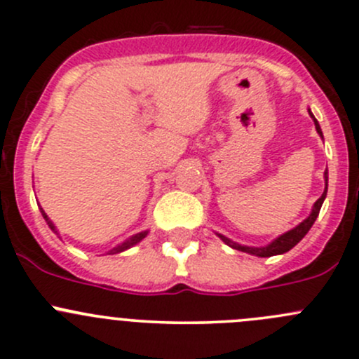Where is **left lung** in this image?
<instances>
[{"mask_svg": "<svg viewBox=\"0 0 359 359\" xmlns=\"http://www.w3.org/2000/svg\"><path fill=\"white\" fill-rule=\"evenodd\" d=\"M308 114H310L311 119H313L315 130H317V133L323 138L322 128H320L318 121H317V119H315L313 113H311V111L308 109ZM323 180H325V190H323L322 196H320L317 202L313 203L310 215H308V217L304 219L303 222H299L298 226L292 227V229H289L287 233H284V234H280V236H277L276 240H272L271 243H269V245H265V246H246V245H240V243L229 240V238L224 236V234H221V233H215V234H217V236L221 238V240L224 241L227 246H231V248H234V250H240V252L250 253V255H255V257L283 255V253H286L291 248H294V246L298 245V243L302 241L304 236H306V233H308V231H310V227L313 226V222L317 221L318 212H320V209H322V203H323V200H325V196H327V187H329V171H327V169H325V172H323Z\"/></svg>", "mask_w": 359, "mask_h": 359, "instance_id": "obj_1", "label": "left lung"}]
</instances>
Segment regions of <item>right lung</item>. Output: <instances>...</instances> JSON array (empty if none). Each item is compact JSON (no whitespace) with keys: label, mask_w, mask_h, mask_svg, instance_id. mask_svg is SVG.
Returning <instances> with one entry per match:
<instances>
[{"label":"right lung","mask_w":359,"mask_h":359,"mask_svg":"<svg viewBox=\"0 0 359 359\" xmlns=\"http://www.w3.org/2000/svg\"><path fill=\"white\" fill-rule=\"evenodd\" d=\"M39 210H41V214H42V217H44V221L48 222V226H49V229L53 231V233L56 234L57 238H60L61 240V236H60V231H57V227L55 226V222L51 221V219L48 217V214H46L44 212V209H42V207L39 205ZM149 234V229H145V231H140V233H137V234H133V236H130V238H126L125 241L123 243H119V245H116L114 246L113 250H109V252H107V255H116V253H121V252H126V250H130L132 248V246H135V245H138V243H140L142 240H144L145 236H147Z\"/></svg>","instance_id":"add662e5"}]
</instances>
